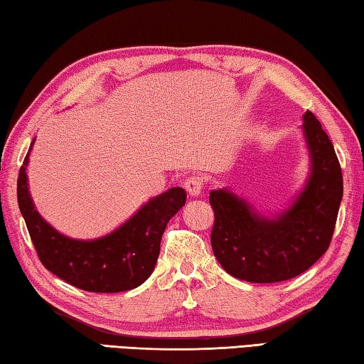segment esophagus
Masks as SVG:
<instances>
[{
    "label": "esophagus",
    "instance_id": "34e87169",
    "mask_svg": "<svg viewBox=\"0 0 364 364\" xmlns=\"http://www.w3.org/2000/svg\"><path fill=\"white\" fill-rule=\"evenodd\" d=\"M185 190L188 191L190 196H198L201 195V190H203V181L200 179V177H190V179L185 181L183 183Z\"/></svg>",
    "mask_w": 364,
    "mask_h": 364
}]
</instances>
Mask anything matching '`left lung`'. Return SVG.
I'll return each mask as SVG.
<instances>
[{
	"label": "left lung",
	"instance_id": "obj_1",
	"mask_svg": "<svg viewBox=\"0 0 364 364\" xmlns=\"http://www.w3.org/2000/svg\"><path fill=\"white\" fill-rule=\"evenodd\" d=\"M309 176L289 208L264 215L230 188L212 190L215 214L210 244L223 269L253 284L299 276L330 247L342 201V171L317 117L303 115Z\"/></svg>",
	"mask_w": 364,
	"mask_h": 364
}]
</instances>
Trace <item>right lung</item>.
Returning a JSON list of instances; mask_svg holds the SVG:
<instances>
[{
	"instance_id": "add662e5",
	"label": "right lung",
	"mask_w": 364,
	"mask_h": 364,
	"mask_svg": "<svg viewBox=\"0 0 364 364\" xmlns=\"http://www.w3.org/2000/svg\"><path fill=\"white\" fill-rule=\"evenodd\" d=\"M34 141L18 173L17 201L41 263L85 291L119 293L146 282L159 259L164 228L187 201L185 190L173 187L150 198L109 235L95 239L65 236L41 217L30 195L26 168Z\"/></svg>"
}]
</instances>
